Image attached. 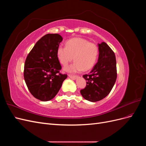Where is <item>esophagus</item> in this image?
<instances>
[{
	"label": "esophagus",
	"mask_w": 146,
	"mask_h": 146,
	"mask_svg": "<svg viewBox=\"0 0 146 146\" xmlns=\"http://www.w3.org/2000/svg\"><path fill=\"white\" fill-rule=\"evenodd\" d=\"M68 76L69 78H70L71 79H73V80H75V79L77 77V76H74V75H71V74H69Z\"/></svg>",
	"instance_id": "1"
}]
</instances>
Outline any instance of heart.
Masks as SVG:
<instances>
[{"instance_id":"1","label":"heart","mask_w":146,"mask_h":146,"mask_svg":"<svg viewBox=\"0 0 146 146\" xmlns=\"http://www.w3.org/2000/svg\"><path fill=\"white\" fill-rule=\"evenodd\" d=\"M99 55V47L96 44L82 38H74L66 42L65 47L58 46L57 58L60 63L67 66L74 59L75 62L66 68L69 72L88 70L93 67Z\"/></svg>"}]
</instances>
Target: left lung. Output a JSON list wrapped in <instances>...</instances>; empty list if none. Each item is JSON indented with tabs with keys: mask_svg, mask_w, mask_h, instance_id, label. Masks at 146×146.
I'll return each instance as SVG.
<instances>
[{
	"mask_svg": "<svg viewBox=\"0 0 146 146\" xmlns=\"http://www.w3.org/2000/svg\"><path fill=\"white\" fill-rule=\"evenodd\" d=\"M98 62L89 74L83 75L86 87L80 90L84 99L90 102L99 101L107 96L116 82L117 68L116 56L107 43L99 44Z\"/></svg>",
	"mask_w": 146,
	"mask_h": 146,
	"instance_id": "left-lung-1",
	"label": "left lung"
}]
</instances>
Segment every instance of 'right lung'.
Instances as JSON below:
<instances>
[{
	"mask_svg": "<svg viewBox=\"0 0 146 146\" xmlns=\"http://www.w3.org/2000/svg\"><path fill=\"white\" fill-rule=\"evenodd\" d=\"M62 40L58 34H47L39 39L26 58L25 83L30 93L41 101L54 98L68 77L60 72L61 66L56 55V49Z\"/></svg>",
	"mask_w": 146,
	"mask_h": 146,
	"instance_id": "add662e5",
	"label": "right lung"
}]
</instances>
